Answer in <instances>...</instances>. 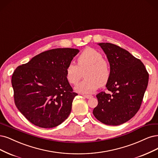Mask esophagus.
<instances>
[{
	"label": "esophagus",
	"instance_id": "obj_1",
	"mask_svg": "<svg viewBox=\"0 0 158 158\" xmlns=\"http://www.w3.org/2000/svg\"><path fill=\"white\" fill-rule=\"evenodd\" d=\"M83 96L84 97H85V98H87V99H89V98H91L92 97V95H83Z\"/></svg>",
	"mask_w": 158,
	"mask_h": 158
}]
</instances>
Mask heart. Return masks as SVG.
<instances>
[{
    "mask_svg": "<svg viewBox=\"0 0 158 158\" xmlns=\"http://www.w3.org/2000/svg\"><path fill=\"white\" fill-rule=\"evenodd\" d=\"M85 78L75 89L81 94H91L100 85H105L110 77V69L102 55L91 48H87L77 58V65L69 64L65 69V77L70 84L77 85L81 78Z\"/></svg>",
    "mask_w": 158,
    "mask_h": 158,
    "instance_id": "heart-1",
    "label": "heart"
}]
</instances>
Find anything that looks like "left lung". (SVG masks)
Here are the masks:
<instances>
[{"instance_id":"left-lung-1","label":"left lung","mask_w":158,"mask_h":158,"mask_svg":"<svg viewBox=\"0 0 158 158\" xmlns=\"http://www.w3.org/2000/svg\"><path fill=\"white\" fill-rule=\"evenodd\" d=\"M110 63L108 93L100 92L93 114L98 120L118 126L131 119L140 108L149 74L144 64L127 50L111 43H99Z\"/></svg>"}]
</instances>
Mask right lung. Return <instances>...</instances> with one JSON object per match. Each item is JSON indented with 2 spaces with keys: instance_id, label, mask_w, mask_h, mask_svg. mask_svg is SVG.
<instances>
[{
  "instance_id": "obj_1",
  "label": "right lung",
  "mask_w": 158,
  "mask_h": 158,
  "mask_svg": "<svg viewBox=\"0 0 158 158\" xmlns=\"http://www.w3.org/2000/svg\"><path fill=\"white\" fill-rule=\"evenodd\" d=\"M78 52L73 48L52 49L14 70L12 85L15 105L35 126L54 127L69 116L78 94L67 80L65 69Z\"/></svg>"
}]
</instances>
